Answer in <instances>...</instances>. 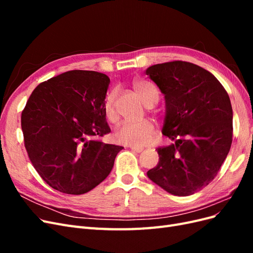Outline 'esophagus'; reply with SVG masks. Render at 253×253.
Returning <instances> with one entry per match:
<instances>
[{
    "mask_svg": "<svg viewBox=\"0 0 253 253\" xmlns=\"http://www.w3.org/2000/svg\"><path fill=\"white\" fill-rule=\"evenodd\" d=\"M128 148L131 149L132 151L136 152V153H141V152L143 151L142 148H140V147H135V145H128Z\"/></svg>",
    "mask_w": 253,
    "mask_h": 253,
    "instance_id": "obj_1",
    "label": "esophagus"
}]
</instances>
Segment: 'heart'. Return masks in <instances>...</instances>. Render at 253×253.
<instances>
[{
	"label": "heart",
	"mask_w": 253,
	"mask_h": 253,
	"mask_svg": "<svg viewBox=\"0 0 253 253\" xmlns=\"http://www.w3.org/2000/svg\"><path fill=\"white\" fill-rule=\"evenodd\" d=\"M133 87L141 99V101L147 106H153L157 102V89L152 86L151 84L142 81H135L133 83ZM115 100H116V91L112 90L106 95L104 100V113L106 118L110 121H115L117 119ZM154 132V125L149 119L135 122L128 121L125 122L117 128L116 133H115V139L120 143L135 145V147H143L151 141Z\"/></svg>",
	"instance_id": "obj_1"
}]
</instances>
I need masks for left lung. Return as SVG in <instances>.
<instances>
[{
  "label": "left lung",
  "mask_w": 253,
  "mask_h": 253,
  "mask_svg": "<svg viewBox=\"0 0 253 253\" xmlns=\"http://www.w3.org/2000/svg\"><path fill=\"white\" fill-rule=\"evenodd\" d=\"M145 75L165 96L163 134L148 177L175 196H189L215 177L232 143V106L226 89L205 68L185 61L152 65Z\"/></svg>",
  "instance_id": "8db88e82"
}]
</instances>
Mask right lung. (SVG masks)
<instances>
[{
    "mask_svg": "<svg viewBox=\"0 0 253 253\" xmlns=\"http://www.w3.org/2000/svg\"><path fill=\"white\" fill-rule=\"evenodd\" d=\"M108 76L70 71L38 85L22 112L30 162L52 189L80 195L102 182L124 149L104 143L109 134L104 100Z\"/></svg>",
    "mask_w": 253,
    "mask_h": 253,
    "instance_id": "add662e5",
    "label": "right lung"
}]
</instances>
